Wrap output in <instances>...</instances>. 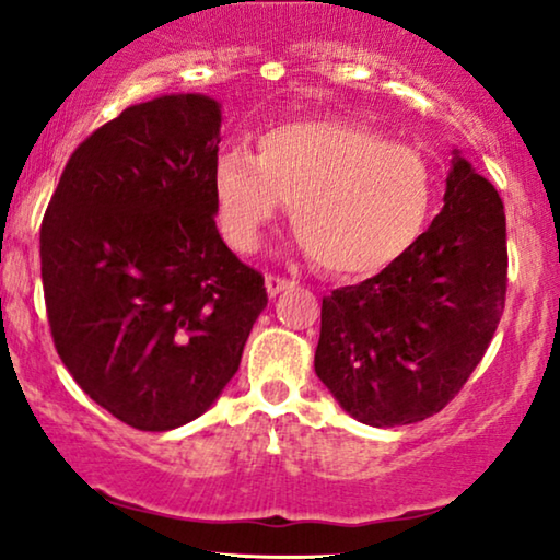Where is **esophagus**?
Listing matches in <instances>:
<instances>
[{
    "instance_id": "34e87169",
    "label": "esophagus",
    "mask_w": 560,
    "mask_h": 560,
    "mask_svg": "<svg viewBox=\"0 0 560 560\" xmlns=\"http://www.w3.org/2000/svg\"><path fill=\"white\" fill-rule=\"evenodd\" d=\"M265 288H267V293H270V295L275 298L278 293H282V290L293 288V280L280 278V275H267V278H265Z\"/></svg>"
}]
</instances>
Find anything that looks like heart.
Here are the masks:
<instances>
[{
	"instance_id": "heart-1",
	"label": "heart",
	"mask_w": 560,
	"mask_h": 560,
	"mask_svg": "<svg viewBox=\"0 0 560 560\" xmlns=\"http://www.w3.org/2000/svg\"><path fill=\"white\" fill-rule=\"evenodd\" d=\"M211 190L221 232L240 252L290 206L293 232L324 272L364 278L393 265L428 219L433 175L416 148L364 125L295 119L259 137L257 158L226 150Z\"/></svg>"
}]
</instances>
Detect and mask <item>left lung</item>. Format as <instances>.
Wrapping results in <instances>:
<instances>
[{
	"label": "left lung",
	"instance_id": "1",
	"mask_svg": "<svg viewBox=\"0 0 560 560\" xmlns=\"http://www.w3.org/2000/svg\"><path fill=\"white\" fill-rule=\"evenodd\" d=\"M504 293L502 198L456 158L433 224L374 278L324 298L316 374L366 425L431 418L477 370Z\"/></svg>",
	"mask_w": 560,
	"mask_h": 560
}]
</instances>
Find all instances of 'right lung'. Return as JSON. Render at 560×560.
Masks as SVG:
<instances>
[{"mask_svg":"<svg viewBox=\"0 0 560 560\" xmlns=\"http://www.w3.org/2000/svg\"><path fill=\"white\" fill-rule=\"evenodd\" d=\"M219 127V104L201 94L129 106L73 150L43 217L58 357L137 431L209 410L267 305L265 278L213 221Z\"/></svg>","mask_w":560,"mask_h":560,"instance_id":"right-lung-1","label":"right lung"}]
</instances>
